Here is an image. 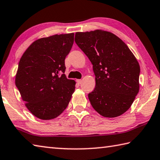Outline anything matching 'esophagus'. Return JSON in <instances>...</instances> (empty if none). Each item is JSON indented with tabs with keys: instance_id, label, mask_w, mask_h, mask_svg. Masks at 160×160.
<instances>
[{
	"instance_id": "1",
	"label": "esophagus",
	"mask_w": 160,
	"mask_h": 160,
	"mask_svg": "<svg viewBox=\"0 0 160 160\" xmlns=\"http://www.w3.org/2000/svg\"><path fill=\"white\" fill-rule=\"evenodd\" d=\"M77 82L78 84H80L81 82H82V80H77Z\"/></svg>"
}]
</instances>
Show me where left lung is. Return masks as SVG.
I'll list each match as a JSON object with an SVG mask.
<instances>
[{
	"label": "left lung",
	"mask_w": 160,
	"mask_h": 160,
	"mask_svg": "<svg viewBox=\"0 0 160 160\" xmlns=\"http://www.w3.org/2000/svg\"><path fill=\"white\" fill-rule=\"evenodd\" d=\"M75 42L93 65L96 87L88 97L104 117L125 113L139 90L140 67L128 46L113 33L96 30L76 32Z\"/></svg>",
	"instance_id": "obj_1"
}]
</instances>
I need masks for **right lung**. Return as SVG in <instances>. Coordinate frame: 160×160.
I'll list each match as a JSON object with an SVG mask.
<instances>
[{
    "instance_id": "add662e5",
    "label": "right lung",
    "mask_w": 160,
    "mask_h": 160,
    "mask_svg": "<svg viewBox=\"0 0 160 160\" xmlns=\"http://www.w3.org/2000/svg\"><path fill=\"white\" fill-rule=\"evenodd\" d=\"M73 42V33L37 39L20 59L16 86L27 108L40 119H52L61 114L74 92L76 82L64 74L65 58Z\"/></svg>"
}]
</instances>
